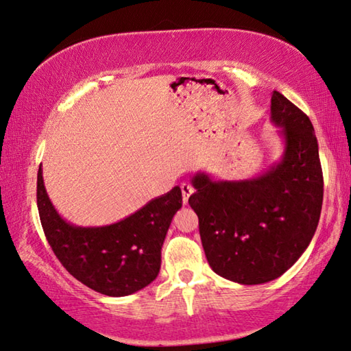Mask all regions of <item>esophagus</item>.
Wrapping results in <instances>:
<instances>
[{
  "label": "esophagus",
  "instance_id": "34e87169",
  "mask_svg": "<svg viewBox=\"0 0 351 351\" xmlns=\"http://www.w3.org/2000/svg\"><path fill=\"white\" fill-rule=\"evenodd\" d=\"M181 191H182V200H184V204H187V202H189V197L193 195V193H195V189H193L190 184L182 182V184H181Z\"/></svg>",
  "mask_w": 351,
  "mask_h": 351
}]
</instances>
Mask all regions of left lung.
I'll use <instances>...</instances> for the list:
<instances>
[{
	"label": "left lung",
	"instance_id": "8db88e82",
	"mask_svg": "<svg viewBox=\"0 0 351 351\" xmlns=\"http://www.w3.org/2000/svg\"><path fill=\"white\" fill-rule=\"evenodd\" d=\"M271 122L285 140L282 160L245 181L193 178L190 206L199 217L208 263L241 285L274 280L294 265L314 237L323 205V170L309 117L279 92Z\"/></svg>",
	"mask_w": 351,
	"mask_h": 351
}]
</instances>
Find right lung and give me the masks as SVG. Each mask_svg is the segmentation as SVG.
Here are the masks:
<instances>
[{
    "label": "right lung",
    "mask_w": 351,
    "mask_h": 351,
    "mask_svg": "<svg viewBox=\"0 0 351 351\" xmlns=\"http://www.w3.org/2000/svg\"><path fill=\"white\" fill-rule=\"evenodd\" d=\"M181 206L182 193L175 187L113 225L73 226L52 206L42 169L37 171V208L52 252L77 280L110 297L130 295L155 280L161 245Z\"/></svg>",
    "instance_id": "add662e5"
}]
</instances>
